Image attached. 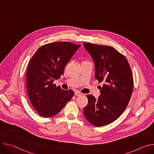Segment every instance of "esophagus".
<instances>
[{
    "label": "esophagus",
    "mask_w": 154,
    "mask_h": 154,
    "mask_svg": "<svg viewBox=\"0 0 154 154\" xmlns=\"http://www.w3.org/2000/svg\"><path fill=\"white\" fill-rule=\"evenodd\" d=\"M75 95L77 96H79L82 95V93H80L79 91H76V92H75Z\"/></svg>",
    "instance_id": "obj_1"
}]
</instances>
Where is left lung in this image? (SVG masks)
Instances as JSON below:
<instances>
[{
  "mask_svg": "<svg viewBox=\"0 0 154 154\" xmlns=\"http://www.w3.org/2000/svg\"><path fill=\"white\" fill-rule=\"evenodd\" d=\"M95 63V77L100 87L97 99L87 95L88 103L84 108L85 117L96 127L108 125L125 111L134 88V79L126 58L111 46L83 42Z\"/></svg>",
  "mask_w": 154,
  "mask_h": 154,
  "instance_id": "obj_1",
  "label": "left lung"
}]
</instances>
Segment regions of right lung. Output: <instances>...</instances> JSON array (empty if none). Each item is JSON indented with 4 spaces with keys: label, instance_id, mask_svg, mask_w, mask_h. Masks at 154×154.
<instances>
[{
    "label": "right lung",
    "instance_id": "add662e5",
    "mask_svg": "<svg viewBox=\"0 0 154 154\" xmlns=\"http://www.w3.org/2000/svg\"><path fill=\"white\" fill-rule=\"evenodd\" d=\"M80 46L64 41L48 43L39 48L30 60L26 74L27 93L39 116L57 115L74 96L72 90H63L54 81L60 78Z\"/></svg>",
    "mask_w": 154,
    "mask_h": 154
}]
</instances>
